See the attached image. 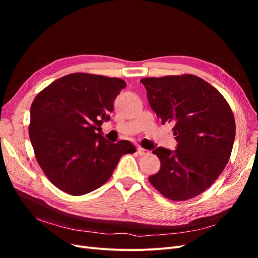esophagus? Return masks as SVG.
Here are the masks:
<instances>
[{
    "label": "esophagus",
    "mask_w": 258,
    "mask_h": 258,
    "mask_svg": "<svg viewBox=\"0 0 258 258\" xmlns=\"http://www.w3.org/2000/svg\"><path fill=\"white\" fill-rule=\"evenodd\" d=\"M137 153H138L140 156H144V155H147L150 152H148L147 150H145V148H143V147H138V148H137Z\"/></svg>",
    "instance_id": "34e87169"
}]
</instances>
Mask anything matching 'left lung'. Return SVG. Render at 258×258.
I'll return each mask as SVG.
<instances>
[{"mask_svg":"<svg viewBox=\"0 0 258 258\" xmlns=\"http://www.w3.org/2000/svg\"><path fill=\"white\" fill-rule=\"evenodd\" d=\"M141 83L152 110L173 124L174 152L153 151L160 169L148 177L162 196L184 201L212 185L229 160L236 136L231 108L212 85L191 74L146 77Z\"/></svg>","mask_w":258,"mask_h":258,"instance_id":"8db88e82","label":"left lung"}]
</instances>
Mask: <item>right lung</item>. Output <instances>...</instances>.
Wrapping results in <instances>:
<instances>
[{"label":"right lung","instance_id":"add662e5","mask_svg":"<svg viewBox=\"0 0 258 258\" xmlns=\"http://www.w3.org/2000/svg\"><path fill=\"white\" fill-rule=\"evenodd\" d=\"M124 87L126 83L117 77L73 73L35 97L30 140L38 165L60 190L82 196L99 188L112 176L121 156L136 152L129 141L113 144L101 131Z\"/></svg>","mask_w":258,"mask_h":258}]
</instances>
